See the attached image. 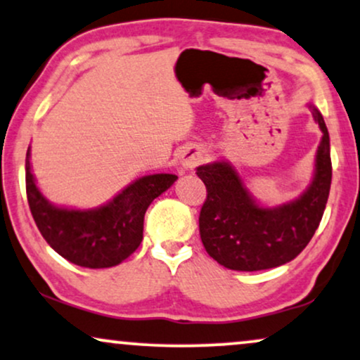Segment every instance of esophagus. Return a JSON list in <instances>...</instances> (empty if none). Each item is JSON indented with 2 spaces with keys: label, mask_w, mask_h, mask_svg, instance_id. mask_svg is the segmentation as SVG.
Here are the masks:
<instances>
[{
  "label": "esophagus",
  "mask_w": 360,
  "mask_h": 360,
  "mask_svg": "<svg viewBox=\"0 0 360 360\" xmlns=\"http://www.w3.org/2000/svg\"><path fill=\"white\" fill-rule=\"evenodd\" d=\"M203 160V155L198 150H187L181 157V163L185 168H195Z\"/></svg>",
  "instance_id": "1"
}]
</instances>
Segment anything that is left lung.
Wrapping results in <instances>:
<instances>
[{
  "label": "left lung",
  "instance_id": "left-lung-1",
  "mask_svg": "<svg viewBox=\"0 0 360 360\" xmlns=\"http://www.w3.org/2000/svg\"><path fill=\"white\" fill-rule=\"evenodd\" d=\"M322 130L312 185L295 202L264 208L254 202L232 165L217 162L197 168L207 187L198 227L207 254L224 267L242 272L274 269L295 259L321 224L332 181L329 131L321 112L310 106Z\"/></svg>",
  "mask_w": 360,
  "mask_h": 360
}]
</instances>
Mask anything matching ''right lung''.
I'll return each instance as SVG.
<instances>
[{"label": "right lung", "mask_w": 360, "mask_h": 360, "mask_svg": "<svg viewBox=\"0 0 360 360\" xmlns=\"http://www.w3.org/2000/svg\"><path fill=\"white\" fill-rule=\"evenodd\" d=\"M26 197L43 238L63 259L79 267L118 265L143 240L145 212L153 198L170 188L175 175L157 173L133 181L112 202L95 210H68L46 202L34 184L26 152Z\"/></svg>", "instance_id": "1"}]
</instances>
